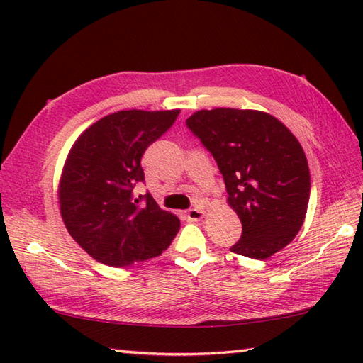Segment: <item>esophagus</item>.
Wrapping results in <instances>:
<instances>
[{
	"mask_svg": "<svg viewBox=\"0 0 363 363\" xmlns=\"http://www.w3.org/2000/svg\"><path fill=\"white\" fill-rule=\"evenodd\" d=\"M204 213H206V212H204L203 207H199V206L191 207V209L187 211V218H189L190 221H198V220L204 218Z\"/></svg>",
	"mask_w": 363,
	"mask_h": 363,
	"instance_id": "esophagus-1",
	"label": "esophagus"
}]
</instances>
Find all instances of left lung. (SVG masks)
<instances>
[{
  "label": "left lung",
  "mask_w": 363,
  "mask_h": 363,
  "mask_svg": "<svg viewBox=\"0 0 363 363\" xmlns=\"http://www.w3.org/2000/svg\"><path fill=\"white\" fill-rule=\"evenodd\" d=\"M186 123L217 160L228 203L242 221L230 251L265 260L285 248L303 226L311 196L298 138L273 115L251 109L198 111Z\"/></svg>",
  "instance_id": "left-lung-1"
}]
</instances>
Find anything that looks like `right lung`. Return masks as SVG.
Masks as SVG:
<instances>
[{"instance_id": "add662e5", "label": "right lung", "mask_w": 363, "mask_h": 363, "mask_svg": "<svg viewBox=\"0 0 363 363\" xmlns=\"http://www.w3.org/2000/svg\"><path fill=\"white\" fill-rule=\"evenodd\" d=\"M179 109L120 111L78 137L59 182L60 215L81 248L111 267L156 257L173 242L181 221L154 198H134L145 181V150L172 128Z\"/></svg>"}]
</instances>
